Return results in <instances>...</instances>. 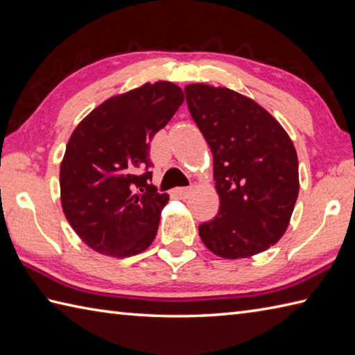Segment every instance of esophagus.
Masks as SVG:
<instances>
[{
  "mask_svg": "<svg viewBox=\"0 0 355 355\" xmlns=\"http://www.w3.org/2000/svg\"><path fill=\"white\" fill-rule=\"evenodd\" d=\"M193 187L189 186V187H177V189H173V195H175L177 198H187L191 195Z\"/></svg>",
  "mask_w": 355,
  "mask_h": 355,
  "instance_id": "1",
  "label": "esophagus"
}]
</instances>
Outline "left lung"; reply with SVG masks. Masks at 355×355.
I'll list each match as a JSON object with an SVG mask.
<instances>
[{"mask_svg":"<svg viewBox=\"0 0 355 355\" xmlns=\"http://www.w3.org/2000/svg\"><path fill=\"white\" fill-rule=\"evenodd\" d=\"M187 108L214 154L218 215L202 223L210 252L239 259L282 238L299 195L296 149L281 123L233 89L191 84Z\"/></svg>","mask_w":355,"mask_h":355,"instance_id":"obj_1","label":"left lung"}]
</instances>
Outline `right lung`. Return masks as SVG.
Instances as JSON below:
<instances>
[{
	"label": "right lung",
	"mask_w": 355,
	"mask_h": 355,
	"mask_svg": "<svg viewBox=\"0 0 355 355\" xmlns=\"http://www.w3.org/2000/svg\"><path fill=\"white\" fill-rule=\"evenodd\" d=\"M184 101L172 82L112 96L67 143L59 184L67 221L94 252L128 258L157 235L169 195L150 184L149 143Z\"/></svg>",
	"instance_id": "add662e5"
}]
</instances>
